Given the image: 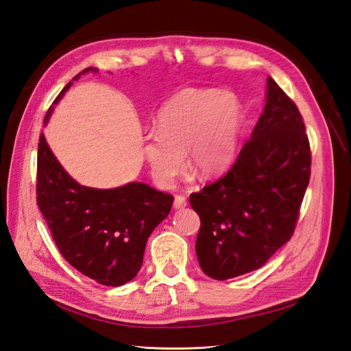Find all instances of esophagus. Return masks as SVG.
Instances as JSON below:
<instances>
[{"mask_svg": "<svg viewBox=\"0 0 351 351\" xmlns=\"http://www.w3.org/2000/svg\"><path fill=\"white\" fill-rule=\"evenodd\" d=\"M186 205H187V199L183 195H177L174 197V208H176V210H182V208H184Z\"/></svg>", "mask_w": 351, "mask_h": 351, "instance_id": "esophagus-1", "label": "esophagus"}]
</instances>
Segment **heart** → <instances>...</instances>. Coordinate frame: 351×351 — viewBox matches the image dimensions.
I'll use <instances>...</instances> for the list:
<instances>
[{"label":"heart","instance_id":"heart-1","mask_svg":"<svg viewBox=\"0 0 351 351\" xmlns=\"http://www.w3.org/2000/svg\"><path fill=\"white\" fill-rule=\"evenodd\" d=\"M243 121L241 100L215 88H186L168 99L156 117V131L141 141V155L155 183L168 187L186 167L211 176L234 155Z\"/></svg>","mask_w":351,"mask_h":351}]
</instances>
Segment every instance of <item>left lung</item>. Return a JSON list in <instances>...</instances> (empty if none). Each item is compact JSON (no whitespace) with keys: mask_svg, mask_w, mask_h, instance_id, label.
I'll return each mask as SVG.
<instances>
[{"mask_svg":"<svg viewBox=\"0 0 351 351\" xmlns=\"http://www.w3.org/2000/svg\"><path fill=\"white\" fill-rule=\"evenodd\" d=\"M266 99L229 171L189 197L201 219L199 266L217 280L263 267L291 239L310 182V143L297 105L270 77Z\"/></svg>","mask_w":351,"mask_h":351,"instance_id":"1","label":"left lung"}]
</instances>
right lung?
Masks as SVG:
<instances>
[{
	"mask_svg": "<svg viewBox=\"0 0 351 351\" xmlns=\"http://www.w3.org/2000/svg\"><path fill=\"white\" fill-rule=\"evenodd\" d=\"M51 112L53 108L47 112L45 122ZM173 201L174 196L145 183H128L117 189L78 184L56 159L41 132L36 205L63 258L101 285L121 287L136 276L143 264L149 236L167 219Z\"/></svg>",
	"mask_w": 351,
	"mask_h": 351,
	"instance_id": "obj_1",
	"label": "right lung"
}]
</instances>
